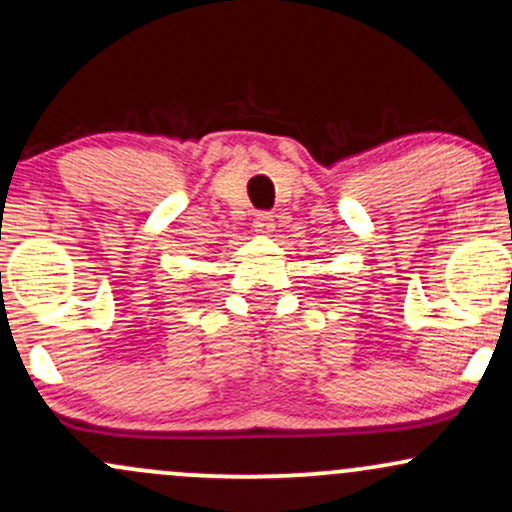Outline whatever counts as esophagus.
<instances>
[{
	"label": "esophagus",
	"instance_id": "1",
	"mask_svg": "<svg viewBox=\"0 0 512 512\" xmlns=\"http://www.w3.org/2000/svg\"><path fill=\"white\" fill-rule=\"evenodd\" d=\"M252 228H255L257 236H272V231H274L272 214H267V211H260V214L255 216V221H252Z\"/></svg>",
	"mask_w": 512,
	"mask_h": 512
}]
</instances>
